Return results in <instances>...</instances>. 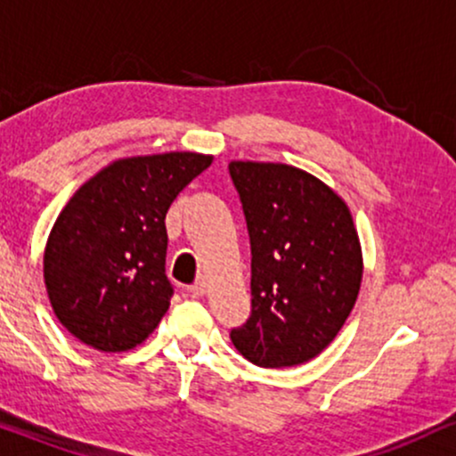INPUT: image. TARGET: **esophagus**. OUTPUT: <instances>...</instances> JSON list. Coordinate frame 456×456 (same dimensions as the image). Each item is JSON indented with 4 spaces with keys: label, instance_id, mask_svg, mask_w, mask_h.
<instances>
[{
    "label": "esophagus",
    "instance_id": "1",
    "mask_svg": "<svg viewBox=\"0 0 456 456\" xmlns=\"http://www.w3.org/2000/svg\"><path fill=\"white\" fill-rule=\"evenodd\" d=\"M207 280H204V278H200V280H198V282L196 284H191V286H189V293H191L193 297H202L204 293H207Z\"/></svg>",
    "mask_w": 456,
    "mask_h": 456
}]
</instances>
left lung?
Listing matches in <instances>:
<instances>
[{
  "instance_id": "1",
  "label": "left lung",
  "mask_w": 456,
  "mask_h": 456,
  "mask_svg": "<svg viewBox=\"0 0 456 456\" xmlns=\"http://www.w3.org/2000/svg\"><path fill=\"white\" fill-rule=\"evenodd\" d=\"M228 170L252 245V314L230 340L256 366L304 364L336 338L360 293L351 211L299 167L230 161Z\"/></svg>"
}]
</instances>
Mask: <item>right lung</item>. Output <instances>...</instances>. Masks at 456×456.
I'll return each mask as SVG.
<instances>
[{"label": "right lung", "mask_w": 456, "mask_h": 456, "mask_svg": "<svg viewBox=\"0 0 456 456\" xmlns=\"http://www.w3.org/2000/svg\"><path fill=\"white\" fill-rule=\"evenodd\" d=\"M211 161L200 152L129 157L77 189L43 260L51 308L77 340L116 353L155 331L174 295L166 213Z\"/></svg>", "instance_id": "add662e5"}]
</instances>
